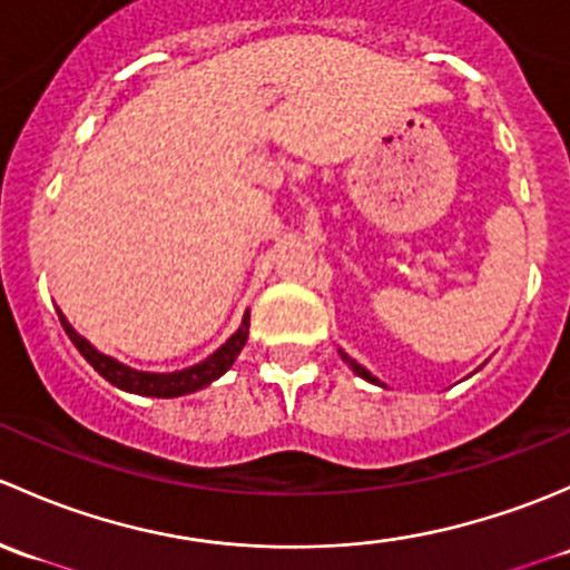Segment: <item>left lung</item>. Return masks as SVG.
<instances>
[{"mask_svg":"<svg viewBox=\"0 0 570 570\" xmlns=\"http://www.w3.org/2000/svg\"><path fill=\"white\" fill-rule=\"evenodd\" d=\"M340 356H343V362H345V365H348V367H351V371H354L356 375H360V379L371 381V384H379V379H375V375H373L371 371H365V367H362V365H360V362H356V360H351V356H348V354H345V351H340Z\"/></svg>","mask_w":570,"mask_h":570,"instance_id":"8db88e82","label":"left lung"}]
</instances>
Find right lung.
Returning <instances> with one entry per match:
<instances>
[{
	"mask_svg": "<svg viewBox=\"0 0 570 570\" xmlns=\"http://www.w3.org/2000/svg\"><path fill=\"white\" fill-rule=\"evenodd\" d=\"M57 315H60V324L66 328L70 343L76 345V351H79V354L85 356V360L90 362V365L96 367L109 384H115L117 390H126V392H134V395H145V397H180L214 384L219 375L230 371L233 362L238 360V354H242V348L246 345V337H249V313H244V321L242 326H238V332L233 334V337H227L225 345H219V348H216L210 356H205L203 362L175 373H148V371H134V367L117 362L115 356L101 354L96 345L87 343V340L68 324V318L60 313V309H57Z\"/></svg>",
	"mask_w": 570,
	"mask_h": 570,
	"instance_id": "add662e5",
	"label": "right lung"
}]
</instances>
